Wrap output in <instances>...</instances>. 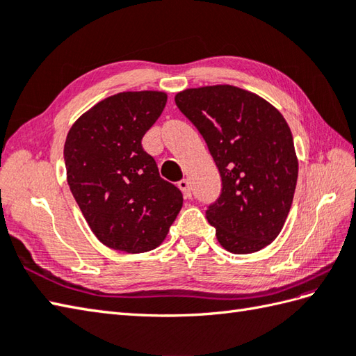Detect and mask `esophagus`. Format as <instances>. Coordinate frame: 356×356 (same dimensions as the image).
Instances as JSON below:
<instances>
[{
	"label": "esophagus",
	"mask_w": 356,
	"mask_h": 356,
	"mask_svg": "<svg viewBox=\"0 0 356 356\" xmlns=\"http://www.w3.org/2000/svg\"><path fill=\"white\" fill-rule=\"evenodd\" d=\"M177 186L182 190L185 199H191V188H190V182H188V179H182L177 182Z\"/></svg>",
	"instance_id": "obj_1"
}]
</instances>
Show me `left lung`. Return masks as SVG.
I'll return each instance as SVG.
<instances>
[{
  "mask_svg": "<svg viewBox=\"0 0 356 356\" xmlns=\"http://www.w3.org/2000/svg\"><path fill=\"white\" fill-rule=\"evenodd\" d=\"M174 101L220 172V195L207 209L218 243L232 254L260 251L282 231L297 186L289 125L269 102L232 86L188 88Z\"/></svg>",
  "mask_w": 356,
  "mask_h": 356,
  "instance_id": "8db88e82",
  "label": "left lung"
}]
</instances>
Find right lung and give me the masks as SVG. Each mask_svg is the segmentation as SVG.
Masks as SVG:
<instances>
[{
  "mask_svg": "<svg viewBox=\"0 0 356 356\" xmlns=\"http://www.w3.org/2000/svg\"><path fill=\"white\" fill-rule=\"evenodd\" d=\"M166 104L162 92H124L97 102L70 128L67 182L95 236L128 254L162 243L184 205L176 185L159 176L142 138Z\"/></svg>",
  "mask_w": 356,
  "mask_h": 356,
  "instance_id": "1",
  "label": "right lung"
}]
</instances>
